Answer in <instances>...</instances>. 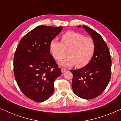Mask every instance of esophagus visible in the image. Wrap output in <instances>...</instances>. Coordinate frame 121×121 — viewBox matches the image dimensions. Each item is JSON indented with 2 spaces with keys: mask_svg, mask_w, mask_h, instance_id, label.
Masks as SVG:
<instances>
[{
  "mask_svg": "<svg viewBox=\"0 0 121 121\" xmlns=\"http://www.w3.org/2000/svg\"><path fill=\"white\" fill-rule=\"evenodd\" d=\"M66 70H67V69H64V68H62V69H61V72H62V73H64Z\"/></svg>",
  "mask_w": 121,
  "mask_h": 121,
  "instance_id": "34e87169",
  "label": "esophagus"
}]
</instances>
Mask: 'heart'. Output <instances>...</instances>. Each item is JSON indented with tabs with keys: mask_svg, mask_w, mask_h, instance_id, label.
<instances>
[{
	"mask_svg": "<svg viewBox=\"0 0 121 121\" xmlns=\"http://www.w3.org/2000/svg\"><path fill=\"white\" fill-rule=\"evenodd\" d=\"M49 49L54 59L62 60L66 56L67 58L59 64L64 67H69L76 65L77 68L86 65L93 57L95 50V44L93 39L85 37L78 33L68 31L61 37V42L53 39L49 43Z\"/></svg>",
	"mask_w": 121,
	"mask_h": 121,
	"instance_id": "obj_1",
	"label": "heart"
}]
</instances>
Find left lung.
Segmentation results:
<instances>
[{
	"instance_id": "1",
	"label": "left lung",
	"mask_w": 121,
	"mask_h": 121,
	"mask_svg": "<svg viewBox=\"0 0 121 121\" xmlns=\"http://www.w3.org/2000/svg\"><path fill=\"white\" fill-rule=\"evenodd\" d=\"M82 27L91 36L95 50L86 65L70 70L73 75L72 88L74 93L80 98L92 99L101 94L108 85L111 75V58L108 48L101 36L86 26Z\"/></svg>"
}]
</instances>
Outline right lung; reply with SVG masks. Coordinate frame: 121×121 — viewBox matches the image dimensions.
Here are the masks:
<instances>
[{"mask_svg":"<svg viewBox=\"0 0 121 121\" xmlns=\"http://www.w3.org/2000/svg\"><path fill=\"white\" fill-rule=\"evenodd\" d=\"M39 26L25 35L15 53L14 72L22 93L36 102L48 99L54 92V82L61 70L49 53V43L63 29Z\"/></svg>","mask_w":121,"mask_h":121,"instance_id":"right-lung-1","label":"right lung"}]
</instances>
